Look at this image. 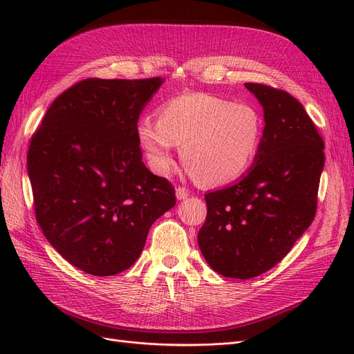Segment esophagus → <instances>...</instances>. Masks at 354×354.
I'll list each match as a JSON object with an SVG mask.
<instances>
[{
  "mask_svg": "<svg viewBox=\"0 0 354 354\" xmlns=\"http://www.w3.org/2000/svg\"><path fill=\"white\" fill-rule=\"evenodd\" d=\"M176 196H177V199H186L187 196H189V190L186 189V187H177L176 189Z\"/></svg>",
  "mask_w": 354,
  "mask_h": 354,
  "instance_id": "1",
  "label": "esophagus"
}]
</instances>
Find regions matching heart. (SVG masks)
Returning a JSON list of instances; mask_svg holds the SVG:
<instances>
[{"label":"heart","mask_w":354,"mask_h":354,"mask_svg":"<svg viewBox=\"0 0 354 354\" xmlns=\"http://www.w3.org/2000/svg\"><path fill=\"white\" fill-rule=\"evenodd\" d=\"M263 134L261 115L251 104L207 93H189L159 106L158 118L136 127L137 142L151 168L167 176L178 145L183 159L203 185H226L250 168Z\"/></svg>","instance_id":"b5f03b06"}]
</instances>
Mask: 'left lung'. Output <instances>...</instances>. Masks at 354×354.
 <instances>
[{"instance_id":"left-lung-1","label":"left lung","mask_w":354,"mask_h":354,"mask_svg":"<svg viewBox=\"0 0 354 354\" xmlns=\"http://www.w3.org/2000/svg\"><path fill=\"white\" fill-rule=\"evenodd\" d=\"M264 111L254 165L236 183L205 195L207 220L198 233L212 270L251 279L279 263L312 224L324 138L291 94L246 82Z\"/></svg>"}]
</instances>
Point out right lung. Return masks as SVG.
<instances>
[{
  "label": "right lung",
  "instance_id": "1",
  "mask_svg": "<svg viewBox=\"0 0 354 354\" xmlns=\"http://www.w3.org/2000/svg\"><path fill=\"white\" fill-rule=\"evenodd\" d=\"M164 80L88 78L51 103L30 138L35 217L63 259L88 274L131 267L149 229L176 205L137 142L138 116Z\"/></svg>",
  "mask_w": 354,
  "mask_h": 354
}]
</instances>
